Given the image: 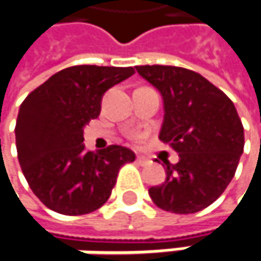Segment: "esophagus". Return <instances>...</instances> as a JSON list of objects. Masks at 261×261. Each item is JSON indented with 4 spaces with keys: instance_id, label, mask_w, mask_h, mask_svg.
I'll return each instance as SVG.
<instances>
[{
    "instance_id": "1",
    "label": "esophagus",
    "mask_w": 261,
    "mask_h": 261,
    "mask_svg": "<svg viewBox=\"0 0 261 261\" xmlns=\"http://www.w3.org/2000/svg\"><path fill=\"white\" fill-rule=\"evenodd\" d=\"M136 163L140 164V166H145V164H148V160H146L145 156H137V158H136Z\"/></svg>"
}]
</instances>
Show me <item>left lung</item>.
<instances>
[{"label":"left lung","instance_id":"1","mask_svg":"<svg viewBox=\"0 0 261 261\" xmlns=\"http://www.w3.org/2000/svg\"><path fill=\"white\" fill-rule=\"evenodd\" d=\"M164 105L160 140L179 154L166 163V180L149 188L155 204L194 214L217 200L234 176L244 152V127L233 101L201 74L173 65H137Z\"/></svg>","mask_w":261,"mask_h":261}]
</instances>
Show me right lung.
<instances>
[{"mask_svg": "<svg viewBox=\"0 0 261 261\" xmlns=\"http://www.w3.org/2000/svg\"><path fill=\"white\" fill-rule=\"evenodd\" d=\"M133 74V67H68L20 105L14 128L19 164L49 209L64 215L97 211L110 197L119 169L136 160L119 145L91 152L82 143L83 127L98 118L105 92Z\"/></svg>", "mask_w": 261, "mask_h": 261, "instance_id": "add662e5", "label": "right lung"}]
</instances>
